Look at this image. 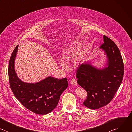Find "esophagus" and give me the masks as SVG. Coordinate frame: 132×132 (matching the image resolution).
Wrapping results in <instances>:
<instances>
[{
    "label": "esophagus",
    "instance_id": "esophagus-1",
    "mask_svg": "<svg viewBox=\"0 0 132 132\" xmlns=\"http://www.w3.org/2000/svg\"><path fill=\"white\" fill-rule=\"evenodd\" d=\"M70 84L72 85H74V86H76L77 85V81L75 79H71V81H70Z\"/></svg>",
    "mask_w": 132,
    "mask_h": 132
}]
</instances>
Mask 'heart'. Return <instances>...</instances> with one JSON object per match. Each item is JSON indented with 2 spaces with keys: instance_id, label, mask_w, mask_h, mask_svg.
I'll list each match as a JSON object with an SVG mask.
<instances>
[{
  "instance_id": "heart-1",
  "label": "heart",
  "mask_w": 132,
  "mask_h": 132,
  "mask_svg": "<svg viewBox=\"0 0 132 132\" xmlns=\"http://www.w3.org/2000/svg\"><path fill=\"white\" fill-rule=\"evenodd\" d=\"M80 44L78 42L75 41L72 44H71L67 47L64 48L63 54V62L65 64H67L75 59V52H76V51L78 48ZM85 52L84 51L81 52L79 53V59L82 58L85 55ZM62 66L63 67H65L64 64H62Z\"/></svg>"
}]
</instances>
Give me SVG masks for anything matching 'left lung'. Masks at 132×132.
<instances>
[{
    "label": "left lung",
    "mask_w": 132,
    "mask_h": 132,
    "mask_svg": "<svg viewBox=\"0 0 132 132\" xmlns=\"http://www.w3.org/2000/svg\"><path fill=\"white\" fill-rule=\"evenodd\" d=\"M100 48L108 58V67L99 69L89 64L79 65L76 73L77 83L87 92L84 105L98 109L107 105L114 98L124 75V64L116 44L105 35Z\"/></svg>",
    "instance_id": "obj_1"
}]
</instances>
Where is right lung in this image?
<instances>
[{"mask_svg": "<svg viewBox=\"0 0 132 132\" xmlns=\"http://www.w3.org/2000/svg\"><path fill=\"white\" fill-rule=\"evenodd\" d=\"M18 47V45L11 54L8 66L11 89L17 99L30 111L37 114L49 113L57 106L61 94L67 88V79L50 76L35 84L23 82L18 78L14 70Z\"/></svg>", "mask_w": 132, "mask_h": 132, "instance_id": "right-lung-1", "label": "right lung"}]
</instances>
